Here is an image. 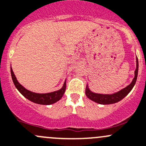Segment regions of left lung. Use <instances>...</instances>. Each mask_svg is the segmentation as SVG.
<instances>
[{
    "instance_id": "1",
    "label": "left lung",
    "mask_w": 146,
    "mask_h": 146,
    "mask_svg": "<svg viewBox=\"0 0 146 146\" xmlns=\"http://www.w3.org/2000/svg\"><path fill=\"white\" fill-rule=\"evenodd\" d=\"M138 70H139V61H138V58L136 57V68L135 70V76L133 79L132 82H131L130 85H129L125 88L122 89L120 91L117 92L113 94H96L94 93L90 90L88 88V86L87 85L85 90L86 96L91 99L92 101H95L96 103L100 104H112L117 103L118 101L122 100L123 98H125L129 93L131 92L132 88L134 87L136 82V79H137L138 76Z\"/></svg>"
}]
</instances>
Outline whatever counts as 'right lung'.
Segmentation results:
<instances>
[{"label":"right lung","mask_w":146,"mask_h":146,"mask_svg":"<svg viewBox=\"0 0 146 146\" xmlns=\"http://www.w3.org/2000/svg\"><path fill=\"white\" fill-rule=\"evenodd\" d=\"M10 71H11L12 81H13L16 88L19 90V92L24 97H26L27 99L32 101V102L36 103V104H41V105H50V104H52L54 103H56V101L60 100L66 91V82L65 81L62 88L60 89L59 90H57V91L46 94H38L29 91L28 90L24 88L21 84L19 83L16 77H15V74H14L12 68H10Z\"/></svg>","instance_id":"1"}]
</instances>
